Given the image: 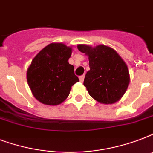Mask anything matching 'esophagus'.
Masks as SVG:
<instances>
[{
  "label": "esophagus",
  "instance_id": "obj_1",
  "mask_svg": "<svg viewBox=\"0 0 153 153\" xmlns=\"http://www.w3.org/2000/svg\"><path fill=\"white\" fill-rule=\"evenodd\" d=\"M79 80L81 82H82L84 80V75H81V76H79Z\"/></svg>",
  "mask_w": 153,
  "mask_h": 153
}]
</instances>
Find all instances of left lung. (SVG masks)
<instances>
[{
    "mask_svg": "<svg viewBox=\"0 0 153 153\" xmlns=\"http://www.w3.org/2000/svg\"><path fill=\"white\" fill-rule=\"evenodd\" d=\"M78 49L89 57L90 71L83 85L89 94L103 104H113L122 98L129 84L127 65L115 50L105 45L92 48L79 44Z\"/></svg>",
    "mask_w": 153,
    "mask_h": 153,
    "instance_id": "left-lung-1",
    "label": "left lung"
}]
</instances>
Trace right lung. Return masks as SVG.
<instances>
[{
	"mask_svg": "<svg viewBox=\"0 0 153 153\" xmlns=\"http://www.w3.org/2000/svg\"><path fill=\"white\" fill-rule=\"evenodd\" d=\"M72 48L61 43H51L32 59L27 68V81L32 93L43 104L57 105L68 97L79 78L70 64Z\"/></svg>",
	"mask_w": 153,
	"mask_h": 153,
	"instance_id": "add662e5",
	"label": "right lung"
}]
</instances>
